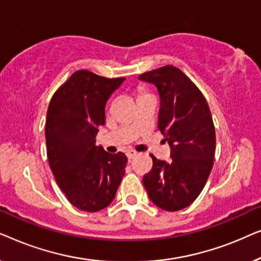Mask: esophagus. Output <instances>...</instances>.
<instances>
[{"label":"esophagus","instance_id":"1","mask_svg":"<svg viewBox=\"0 0 261 261\" xmlns=\"http://www.w3.org/2000/svg\"><path fill=\"white\" fill-rule=\"evenodd\" d=\"M137 155V152L135 151H129V152H127V156H128V159H129V162L132 159L134 158V156Z\"/></svg>","mask_w":261,"mask_h":261}]
</instances>
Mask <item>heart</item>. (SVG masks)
<instances>
[{
    "mask_svg": "<svg viewBox=\"0 0 261 261\" xmlns=\"http://www.w3.org/2000/svg\"><path fill=\"white\" fill-rule=\"evenodd\" d=\"M144 94H146V92H145L144 90H141V91H140V95H144Z\"/></svg>",
    "mask_w": 261,
    "mask_h": 261,
    "instance_id": "1",
    "label": "heart"
}]
</instances>
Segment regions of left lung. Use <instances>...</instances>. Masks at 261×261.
I'll use <instances>...</instances> for the list:
<instances>
[{"instance_id":"1","label":"left lung","mask_w":261,"mask_h":261,"mask_svg":"<svg viewBox=\"0 0 261 261\" xmlns=\"http://www.w3.org/2000/svg\"><path fill=\"white\" fill-rule=\"evenodd\" d=\"M158 88V129L171 147L170 163L153 160L144 176L148 197L167 212L187 208L198 197L214 165L216 134L208 102L183 71L165 65L139 76Z\"/></svg>"}]
</instances>
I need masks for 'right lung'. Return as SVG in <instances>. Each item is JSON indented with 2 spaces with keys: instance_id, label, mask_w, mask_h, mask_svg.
I'll return each instance as SVG.
<instances>
[{
  "instance_id": "obj_1",
  "label": "right lung",
  "mask_w": 261,
  "mask_h": 261,
  "mask_svg": "<svg viewBox=\"0 0 261 261\" xmlns=\"http://www.w3.org/2000/svg\"><path fill=\"white\" fill-rule=\"evenodd\" d=\"M123 81L78 70L49 102L45 129L49 167L69 202L84 212L108 206L124 176V153L110 154L96 146L106 103Z\"/></svg>"
}]
</instances>
